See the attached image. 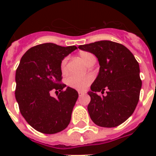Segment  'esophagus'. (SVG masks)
Returning <instances> with one entry per match:
<instances>
[{"mask_svg": "<svg viewBox=\"0 0 156 156\" xmlns=\"http://www.w3.org/2000/svg\"><path fill=\"white\" fill-rule=\"evenodd\" d=\"M85 91H83V90H79V91H78V95H79V96H83V95H84V94H85Z\"/></svg>", "mask_w": 156, "mask_h": 156, "instance_id": "esophagus-1", "label": "esophagus"}]
</instances>
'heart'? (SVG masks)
Returning a JSON list of instances; mask_svg holds the SVG:
<instances>
[{
    "label": "heart",
    "mask_w": 156,
    "mask_h": 156,
    "mask_svg": "<svg viewBox=\"0 0 156 156\" xmlns=\"http://www.w3.org/2000/svg\"><path fill=\"white\" fill-rule=\"evenodd\" d=\"M80 58L84 63L88 66L91 61H95V58L94 55L90 52H83L79 54ZM67 62H68V58L66 57L62 60L61 63V69L62 73H65L67 70ZM93 75L88 74V75L83 76V77H78L76 75H69L66 78V84L71 88L73 89H78V90H83L85 89L87 87L90 85L93 81Z\"/></svg>",
    "instance_id": "obj_1"
}]
</instances>
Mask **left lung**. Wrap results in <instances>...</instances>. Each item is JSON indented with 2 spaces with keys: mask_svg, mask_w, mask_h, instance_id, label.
<instances>
[{
  "mask_svg": "<svg viewBox=\"0 0 156 156\" xmlns=\"http://www.w3.org/2000/svg\"><path fill=\"white\" fill-rule=\"evenodd\" d=\"M78 48L94 54L100 66L88 92L90 119L101 127L120 126L133 114L139 100L142 81L138 62L127 48L109 40L80 45ZM104 90L106 96L97 94Z\"/></svg>",
  "mask_w": 156,
  "mask_h": 156,
  "instance_id": "left-lung-1",
  "label": "left lung"
}]
</instances>
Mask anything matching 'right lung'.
I'll list each match as a JSON object with an SVG mask.
<instances>
[{
    "mask_svg": "<svg viewBox=\"0 0 156 156\" xmlns=\"http://www.w3.org/2000/svg\"><path fill=\"white\" fill-rule=\"evenodd\" d=\"M75 49L76 46L46 43L30 48L21 58L15 74V98L21 114L39 132L58 133L70 122L78 93L69 87L63 90L66 85L60 83L61 63ZM52 90L60 91L56 99L50 95Z\"/></svg>",
    "mask_w": 156,
    "mask_h": 156,
    "instance_id": "right-lung-1",
    "label": "right lung"
}]
</instances>
